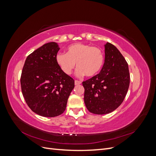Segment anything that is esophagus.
Masks as SVG:
<instances>
[{"mask_svg":"<svg viewBox=\"0 0 156 156\" xmlns=\"http://www.w3.org/2000/svg\"><path fill=\"white\" fill-rule=\"evenodd\" d=\"M81 84V81H77V80H75V85H78V84Z\"/></svg>","mask_w":156,"mask_h":156,"instance_id":"esophagus-1","label":"esophagus"}]
</instances>
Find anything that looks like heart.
Returning a JSON list of instances; mask_svg holds the SVG:
<instances>
[{
  "mask_svg": "<svg viewBox=\"0 0 156 156\" xmlns=\"http://www.w3.org/2000/svg\"><path fill=\"white\" fill-rule=\"evenodd\" d=\"M56 62L65 74L72 73L77 63L78 76L86 75L93 77L101 69L104 64V55L100 48L77 43L69 45L66 53L56 55Z\"/></svg>",
  "mask_w": 156,
  "mask_h": 156,
  "instance_id": "1",
  "label": "heart"
}]
</instances>
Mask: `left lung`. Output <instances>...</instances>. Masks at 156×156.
Returning a JSON list of instances; mask_svg holds the SVG:
<instances>
[{
  "instance_id": "obj_1",
  "label": "left lung",
  "mask_w": 156,
  "mask_h": 156,
  "mask_svg": "<svg viewBox=\"0 0 156 156\" xmlns=\"http://www.w3.org/2000/svg\"><path fill=\"white\" fill-rule=\"evenodd\" d=\"M105 46V62L100 72L83 82L87 109L96 115L115 111L123 102L130 81L128 64L116 47Z\"/></svg>"
}]
</instances>
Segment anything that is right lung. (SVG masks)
Returning <instances> with one entry per match:
<instances>
[{"label":"right lung","instance_id":"right-lung-1","mask_svg":"<svg viewBox=\"0 0 156 156\" xmlns=\"http://www.w3.org/2000/svg\"><path fill=\"white\" fill-rule=\"evenodd\" d=\"M59 49L55 42L45 44L27 56L23 68V97L30 109L42 116L62 114L75 87L74 80L65 74L56 62Z\"/></svg>","mask_w":156,"mask_h":156}]
</instances>
